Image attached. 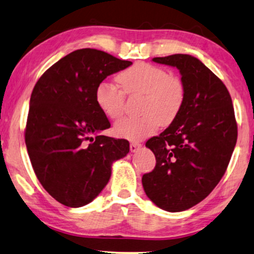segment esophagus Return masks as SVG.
<instances>
[{
    "instance_id": "34e87169",
    "label": "esophagus",
    "mask_w": 254,
    "mask_h": 254,
    "mask_svg": "<svg viewBox=\"0 0 254 254\" xmlns=\"http://www.w3.org/2000/svg\"><path fill=\"white\" fill-rule=\"evenodd\" d=\"M141 147V144L138 143V141H132V143L130 144V150L131 152H136L139 150V148Z\"/></svg>"
}]
</instances>
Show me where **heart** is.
<instances>
[{
	"mask_svg": "<svg viewBox=\"0 0 254 254\" xmlns=\"http://www.w3.org/2000/svg\"><path fill=\"white\" fill-rule=\"evenodd\" d=\"M122 89L110 81H101L95 89V102L104 116L116 120L123 113L127 95H143L137 117H124L115 124L116 136L130 140L144 139L161 125L178 117L184 106L186 88L178 75L147 63H138L117 76Z\"/></svg>",
	"mask_w": 254,
	"mask_h": 254,
	"instance_id": "heart-1",
	"label": "heart"
}]
</instances>
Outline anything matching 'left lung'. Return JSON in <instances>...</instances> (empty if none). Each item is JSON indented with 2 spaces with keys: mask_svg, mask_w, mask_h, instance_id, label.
<instances>
[{
  "mask_svg": "<svg viewBox=\"0 0 254 254\" xmlns=\"http://www.w3.org/2000/svg\"><path fill=\"white\" fill-rule=\"evenodd\" d=\"M152 60L180 70L186 96L170 127L146 141L157 162L141 182L159 208L184 211L221 181L237 141V122L225 84L197 58L172 54Z\"/></svg>",
  "mask_w": 254,
  "mask_h": 254,
  "instance_id": "left-lung-1",
  "label": "left lung"
}]
</instances>
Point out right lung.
Segmentation results:
<instances>
[{
  "mask_svg": "<svg viewBox=\"0 0 254 254\" xmlns=\"http://www.w3.org/2000/svg\"><path fill=\"white\" fill-rule=\"evenodd\" d=\"M130 65L103 51L76 50L51 66L33 88L26 148L44 189L66 207L92 202L109 181L113 162L129 153L127 139L97 134L110 122L97 107L95 89Z\"/></svg>",
  "mask_w": 254,
  "mask_h": 254,
  "instance_id": "add662e5",
  "label": "right lung"
}]
</instances>
